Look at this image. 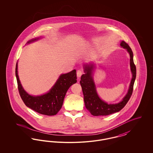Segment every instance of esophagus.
<instances>
[{
    "instance_id": "34e87169",
    "label": "esophagus",
    "mask_w": 153,
    "mask_h": 153,
    "mask_svg": "<svg viewBox=\"0 0 153 153\" xmlns=\"http://www.w3.org/2000/svg\"><path fill=\"white\" fill-rule=\"evenodd\" d=\"M82 74V71H81V70H78V71H77V77H78V78H80V77L81 76Z\"/></svg>"
}]
</instances>
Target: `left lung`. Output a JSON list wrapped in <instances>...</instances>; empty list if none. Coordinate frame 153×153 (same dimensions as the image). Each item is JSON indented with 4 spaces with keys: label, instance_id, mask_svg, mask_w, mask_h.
<instances>
[{
    "label": "left lung",
    "instance_id": "left-lung-1",
    "mask_svg": "<svg viewBox=\"0 0 153 153\" xmlns=\"http://www.w3.org/2000/svg\"><path fill=\"white\" fill-rule=\"evenodd\" d=\"M120 46L124 49H126L130 54V65L132 73V79L128 92L121 102L116 104H108L102 100L97 93L92 76L95 68V64L91 62L89 64H84L83 66L85 74L81 76L80 83L84 95L85 107L94 116H106L119 112L128 102L132 94L137 71L136 66L134 63L133 53L129 45L124 41L120 42Z\"/></svg>",
    "mask_w": 153,
    "mask_h": 153
}]
</instances>
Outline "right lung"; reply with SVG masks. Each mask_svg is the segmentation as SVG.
<instances>
[{"instance_id": "add662e5", "label": "right lung", "mask_w": 153, "mask_h": 153, "mask_svg": "<svg viewBox=\"0 0 153 153\" xmlns=\"http://www.w3.org/2000/svg\"><path fill=\"white\" fill-rule=\"evenodd\" d=\"M41 38L29 41L27 44L36 41ZM15 75L20 96L25 105L36 112L48 116L55 115L62 106L66 92L70 87L77 82L76 71L61 74L55 84L46 94L39 96L29 94L22 87L18 74V62L15 68Z\"/></svg>"}]
</instances>
